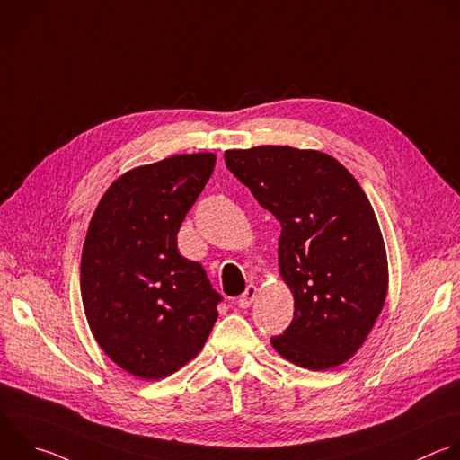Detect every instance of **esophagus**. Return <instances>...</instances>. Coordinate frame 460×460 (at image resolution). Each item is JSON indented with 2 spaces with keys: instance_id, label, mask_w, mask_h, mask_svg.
I'll list each match as a JSON object with an SVG mask.
<instances>
[{
  "instance_id": "obj_1",
  "label": "esophagus",
  "mask_w": 460,
  "mask_h": 460,
  "mask_svg": "<svg viewBox=\"0 0 460 460\" xmlns=\"http://www.w3.org/2000/svg\"><path fill=\"white\" fill-rule=\"evenodd\" d=\"M254 297H256V287H254V285H247V288L243 290V294L238 296V299H236L238 307H240V309L251 307V303L254 301Z\"/></svg>"
}]
</instances>
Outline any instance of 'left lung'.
Masks as SVG:
<instances>
[{"instance_id": "8db88e82", "label": "left lung", "mask_w": 460, "mask_h": 460, "mask_svg": "<svg viewBox=\"0 0 460 460\" xmlns=\"http://www.w3.org/2000/svg\"><path fill=\"white\" fill-rule=\"evenodd\" d=\"M227 170L281 226L278 263L294 318L270 343L290 363L327 370L350 359L388 290L376 213L349 170L327 153L256 146L224 153Z\"/></svg>"}]
</instances>
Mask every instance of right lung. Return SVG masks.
I'll return each mask as SVG.
<instances>
[{"label": "right lung", "instance_id": "obj_1", "mask_svg": "<svg viewBox=\"0 0 460 460\" xmlns=\"http://www.w3.org/2000/svg\"><path fill=\"white\" fill-rule=\"evenodd\" d=\"M213 153L175 155L117 179L102 195L81 256V297L106 356L142 379L191 361L222 296L204 267L181 256L177 233L206 188Z\"/></svg>", "mask_w": 460, "mask_h": 460}]
</instances>
